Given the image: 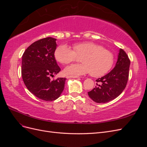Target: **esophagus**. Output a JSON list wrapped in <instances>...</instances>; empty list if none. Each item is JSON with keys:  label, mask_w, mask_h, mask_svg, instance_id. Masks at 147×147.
Returning a JSON list of instances; mask_svg holds the SVG:
<instances>
[{"label": "esophagus", "mask_w": 147, "mask_h": 147, "mask_svg": "<svg viewBox=\"0 0 147 147\" xmlns=\"http://www.w3.org/2000/svg\"><path fill=\"white\" fill-rule=\"evenodd\" d=\"M67 78H79V77L78 76H72V75H70V76H67Z\"/></svg>", "instance_id": "esophagus-1"}]
</instances>
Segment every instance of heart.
I'll use <instances>...</instances> for the list:
<instances>
[{
  "label": "heart",
  "mask_w": 147,
  "mask_h": 147,
  "mask_svg": "<svg viewBox=\"0 0 147 147\" xmlns=\"http://www.w3.org/2000/svg\"><path fill=\"white\" fill-rule=\"evenodd\" d=\"M81 57L82 63L70 65L65 67L67 75H82L90 74L94 77L103 76L112 69L115 57L113 53L99 44L92 42L74 43L73 50L66 45L57 47L55 57L59 63L69 64Z\"/></svg>",
  "instance_id": "1"
}]
</instances>
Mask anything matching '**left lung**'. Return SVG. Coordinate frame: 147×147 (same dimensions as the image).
Instances as JSON below:
<instances>
[{"label":"left lung","instance_id":"left-lung-1","mask_svg":"<svg viewBox=\"0 0 147 147\" xmlns=\"http://www.w3.org/2000/svg\"><path fill=\"white\" fill-rule=\"evenodd\" d=\"M130 63L126 53L120 49L114 69L105 76L96 80L98 83L88 92L89 97L97 103H105L121 94L128 81Z\"/></svg>","mask_w":147,"mask_h":147}]
</instances>
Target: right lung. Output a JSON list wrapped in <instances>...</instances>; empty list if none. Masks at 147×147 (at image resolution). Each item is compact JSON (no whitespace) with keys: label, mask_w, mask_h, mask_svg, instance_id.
<instances>
[{"label":"right lung","mask_w":147,"mask_h":147,"mask_svg":"<svg viewBox=\"0 0 147 147\" xmlns=\"http://www.w3.org/2000/svg\"><path fill=\"white\" fill-rule=\"evenodd\" d=\"M56 39L47 37L34 42L22 57L21 74L28 90L45 101L57 99L63 92L65 78L51 80L61 69L55 57Z\"/></svg>","instance_id":"1"}]
</instances>
